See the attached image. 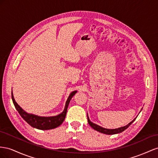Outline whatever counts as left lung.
<instances>
[{
    "label": "left lung",
    "instance_id": "8db88e82",
    "mask_svg": "<svg viewBox=\"0 0 158 158\" xmlns=\"http://www.w3.org/2000/svg\"><path fill=\"white\" fill-rule=\"evenodd\" d=\"M87 119H88V123L89 124V125L91 126V127L94 129L97 130V131H98L100 132L101 133H103V134H118V133H120V132H123L124 130H125L126 129H127V128H128L130 125H131V124L133 123V122L136 120V118L134 119L131 123H130L128 124H127V126H125V127H121V128H116V129H106V128H102L101 127H99V126L94 124L93 123H91V121H90L89 118V116L87 115Z\"/></svg>",
    "mask_w": 158,
    "mask_h": 158
}]
</instances>
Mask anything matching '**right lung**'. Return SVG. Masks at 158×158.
Returning <instances> with one entry per match:
<instances>
[{
    "label": "right lung",
    "instance_id": "obj_1",
    "mask_svg": "<svg viewBox=\"0 0 158 158\" xmlns=\"http://www.w3.org/2000/svg\"><path fill=\"white\" fill-rule=\"evenodd\" d=\"M77 93L76 91L72 92L70 95L69 96L68 98L66 101L65 106L64 110L63 111L61 114L57 116H51V117H44V116H38L34 114H28L22 108L17 104V102L15 101L14 97H13L12 92V99L14 105L16 108L17 111L19 112L20 115L22 117L27 123L29 124L31 127L35 128L40 130H50L55 128L59 127L60 125L62 124L63 122L65 120L67 107L69 104V102L71 101V98L74 96V94Z\"/></svg>",
    "mask_w": 158,
    "mask_h": 158
}]
</instances>
